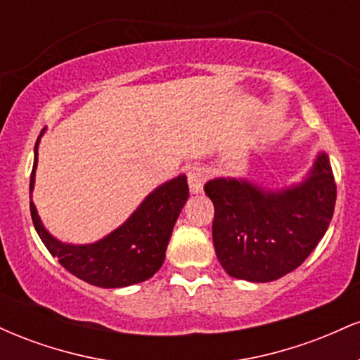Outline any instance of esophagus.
I'll list each match as a JSON object with an SVG mask.
<instances>
[{
  "label": "esophagus",
  "mask_w": 360,
  "mask_h": 360,
  "mask_svg": "<svg viewBox=\"0 0 360 360\" xmlns=\"http://www.w3.org/2000/svg\"><path fill=\"white\" fill-rule=\"evenodd\" d=\"M206 179H208V174H206L205 169L194 166L188 171V184H189V189H191V193L203 191Z\"/></svg>",
  "instance_id": "esophagus-1"
}]
</instances>
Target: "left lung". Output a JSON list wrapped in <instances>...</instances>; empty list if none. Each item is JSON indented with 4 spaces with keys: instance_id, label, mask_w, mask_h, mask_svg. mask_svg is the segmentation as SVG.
<instances>
[{
    "instance_id": "obj_1",
    "label": "left lung",
    "mask_w": 360,
    "mask_h": 360,
    "mask_svg": "<svg viewBox=\"0 0 360 360\" xmlns=\"http://www.w3.org/2000/svg\"><path fill=\"white\" fill-rule=\"evenodd\" d=\"M214 206L213 245L226 274L250 283L276 281L304 262L333 217L337 186L320 152L298 184L269 191L247 179L205 184Z\"/></svg>"
}]
</instances>
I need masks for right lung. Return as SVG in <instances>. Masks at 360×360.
I'll list each match as a JSON object with an SVG mask.
<instances>
[{"label": "right lung", "mask_w": 360, "mask_h": 360, "mask_svg": "<svg viewBox=\"0 0 360 360\" xmlns=\"http://www.w3.org/2000/svg\"><path fill=\"white\" fill-rule=\"evenodd\" d=\"M40 137L35 143L30 176V213L47 250L59 259L64 269L98 288H125L152 278L166 259L172 229L189 196L186 176L181 174L155 188L123 225L101 240L84 245L64 243L45 230L32 201Z\"/></svg>", "instance_id": "right-lung-1"}]
</instances>
